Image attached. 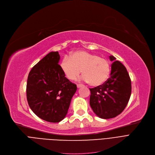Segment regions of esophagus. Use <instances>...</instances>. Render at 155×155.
<instances>
[{
    "instance_id": "obj_1",
    "label": "esophagus",
    "mask_w": 155,
    "mask_h": 155,
    "mask_svg": "<svg viewBox=\"0 0 155 155\" xmlns=\"http://www.w3.org/2000/svg\"><path fill=\"white\" fill-rule=\"evenodd\" d=\"M77 86V87H78V88H81V87H84V85H82V84H78Z\"/></svg>"
}]
</instances>
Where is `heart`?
Here are the masks:
<instances>
[{"label":"heart","mask_w":155,"mask_h":155,"mask_svg":"<svg viewBox=\"0 0 155 155\" xmlns=\"http://www.w3.org/2000/svg\"><path fill=\"white\" fill-rule=\"evenodd\" d=\"M60 68L70 80L76 79L82 70V79L92 86L102 85L110 74V64L106 59L85 51H77L70 57H64Z\"/></svg>","instance_id":"heart-1"}]
</instances>
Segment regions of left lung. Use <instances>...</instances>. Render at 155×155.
<instances>
[{
    "instance_id": "left-lung-1",
    "label": "left lung",
    "mask_w": 155,
    "mask_h": 155,
    "mask_svg": "<svg viewBox=\"0 0 155 155\" xmlns=\"http://www.w3.org/2000/svg\"><path fill=\"white\" fill-rule=\"evenodd\" d=\"M111 72L104 84L90 88V105L94 112L102 119H110L124 110L131 94V81L124 65L109 56Z\"/></svg>"
}]
</instances>
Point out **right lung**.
I'll use <instances>...</instances> for the list:
<instances>
[{
	"mask_svg": "<svg viewBox=\"0 0 155 155\" xmlns=\"http://www.w3.org/2000/svg\"><path fill=\"white\" fill-rule=\"evenodd\" d=\"M58 51L46 54L30 71L26 95L31 109L39 118L59 123L68 112L77 85L64 76Z\"/></svg>",
	"mask_w": 155,
	"mask_h": 155,
	"instance_id": "right-lung-1",
	"label": "right lung"
}]
</instances>
